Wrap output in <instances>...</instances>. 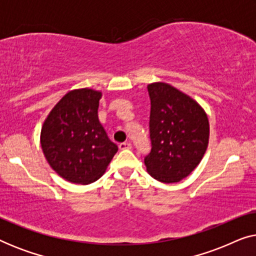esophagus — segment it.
I'll return each mask as SVG.
<instances>
[{"label": "esophagus", "instance_id": "34e87169", "mask_svg": "<svg viewBox=\"0 0 256 256\" xmlns=\"http://www.w3.org/2000/svg\"><path fill=\"white\" fill-rule=\"evenodd\" d=\"M118 149L120 150H126V149H132V144L128 142H124L118 144Z\"/></svg>", "mask_w": 256, "mask_h": 256}]
</instances>
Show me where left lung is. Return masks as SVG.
<instances>
[{
	"mask_svg": "<svg viewBox=\"0 0 256 256\" xmlns=\"http://www.w3.org/2000/svg\"><path fill=\"white\" fill-rule=\"evenodd\" d=\"M152 150L144 157L150 176L177 183L200 163L208 144V115L194 99L166 82L148 86Z\"/></svg>",
	"mask_w": 256,
	"mask_h": 256,
	"instance_id": "obj_1",
	"label": "left lung"
}]
</instances>
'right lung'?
<instances>
[{"label":"right lung","instance_id":"1","mask_svg":"<svg viewBox=\"0 0 256 256\" xmlns=\"http://www.w3.org/2000/svg\"><path fill=\"white\" fill-rule=\"evenodd\" d=\"M101 93L90 88L68 92L45 120L40 144L52 169L74 184L102 176L118 152L98 118Z\"/></svg>","mask_w":256,"mask_h":256}]
</instances>
